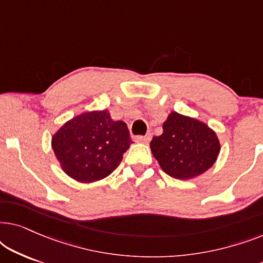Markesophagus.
I'll use <instances>...</instances> for the list:
<instances>
[{"label": "esophagus", "mask_w": 263, "mask_h": 263, "mask_svg": "<svg viewBox=\"0 0 263 263\" xmlns=\"http://www.w3.org/2000/svg\"><path fill=\"white\" fill-rule=\"evenodd\" d=\"M151 138H152V135H151V134H146V135H139V136H136L135 140H136V141H139V142L148 143Z\"/></svg>", "instance_id": "1"}]
</instances>
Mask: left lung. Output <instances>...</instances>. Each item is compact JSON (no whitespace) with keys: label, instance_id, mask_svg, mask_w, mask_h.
<instances>
[{"label":"left lung","instance_id":"8db88e82","mask_svg":"<svg viewBox=\"0 0 263 263\" xmlns=\"http://www.w3.org/2000/svg\"><path fill=\"white\" fill-rule=\"evenodd\" d=\"M151 149L165 174L189 179L215 163L220 143L215 133L202 122L171 112L163 124V134L151 141Z\"/></svg>","mask_w":263,"mask_h":263}]
</instances>
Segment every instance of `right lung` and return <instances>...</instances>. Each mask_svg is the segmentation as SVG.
<instances>
[{"label": "right lung", "instance_id": "add662e5", "mask_svg": "<svg viewBox=\"0 0 263 263\" xmlns=\"http://www.w3.org/2000/svg\"><path fill=\"white\" fill-rule=\"evenodd\" d=\"M128 127L107 110L81 114L53 135L51 145L63 171L79 182L109 176L132 143Z\"/></svg>", "mask_w": 263, "mask_h": 263}]
</instances>
